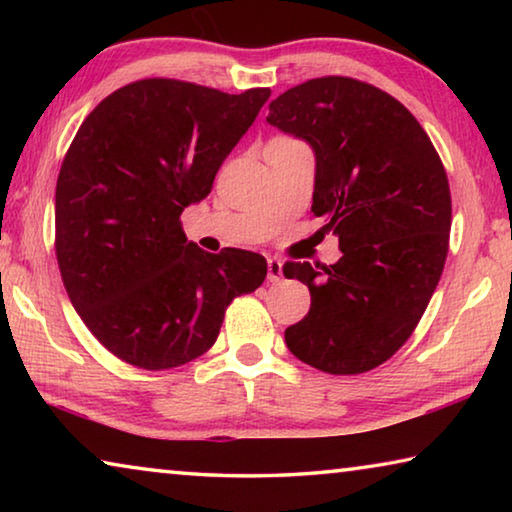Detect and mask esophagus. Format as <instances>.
I'll use <instances>...</instances> for the list:
<instances>
[{
  "label": "esophagus",
  "instance_id": "34e87169",
  "mask_svg": "<svg viewBox=\"0 0 512 512\" xmlns=\"http://www.w3.org/2000/svg\"><path fill=\"white\" fill-rule=\"evenodd\" d=\"M282 259L268 257V282H280L282 280Z\"/></svg>",
  "mask_w": 512,
  "mask_h": 512
}]
</instances>
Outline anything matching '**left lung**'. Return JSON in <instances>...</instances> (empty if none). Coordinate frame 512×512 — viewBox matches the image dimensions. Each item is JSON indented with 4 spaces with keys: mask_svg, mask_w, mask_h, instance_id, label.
Segmentation results:
<instances>
[{
    "mask_svg": "<svg viewBox=\"0 0 512 512\" xmlns=\"http://www.w3.org/2000/svg\"><path fill=\"white\" fill-rule=\"evenodd\" d=\"M266 121L316 155L320 230L339 237L336 264L287 262L307 284L309 314L284 341L329 375L391 359L427 309L447 259L452 196L443 162L409 110L348 76L311 79L268 106Z\"/></svg>",
    "mask_w": 512,
    "mask_h": 512,
    "instance_id": "8db88e82",
    "label": "left lung"
}]
</instances>
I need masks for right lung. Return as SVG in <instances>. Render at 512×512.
I'll list each match as a JSON object with an SVG mask.
<instances>
[{
  "label": "right lung",
  "mask_w": 512,
  "mask_h": 512,
  "mask_svg": "<svg viewBox=\"0 0 512 512\" xmlns=\"http://www.w3.org/2000/svg\"><path fill=\"white\" fill-rule=\"evenodd\" d=\"M268 97L144 79L81 124L56 183V257L76 314L121 361L167 370L201 357L230 302L264 282L262 255L205 253L180 214L210 194Z\"/></svg>",
  "instance_id": "obj_1"
}]
</instances>
